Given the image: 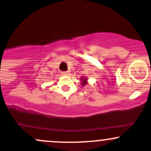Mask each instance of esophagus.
Instances as JSON below:
<instances>
[{
    "label": "esophagus",
    "mask_w": 151,
    "mask_h": 151,
    "mask_svg": "<svg viewBox=\"0 0 151 151\" xmlns=\"http://www.w3.org/2000/svg\"><path fill=\"white\" fill-rule=\"evenodd\" d=\"M62 75H63V76H68V75H69L70 73L68 72V71H65V72H62Z\"/></svg>",
    "instance_id": "obj_1"
}]
</instances>
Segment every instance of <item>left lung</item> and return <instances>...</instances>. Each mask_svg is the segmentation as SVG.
I'll return each mask as SVG.
<instances>
[{
	"instance_id": "8db88e82",
	"label": "left lung",
	"mask_w": 151,
	"mask_h": 151,
	"mask_svg": "<svg viewBox=\"0 0 151 151\" xmlns=\"http://www.w3.org/2000/svg\"><path fill=\"white\" fill-rule=\"evenodd\" d=\"M87 80H88L87 78L85 77V76H82V77L80 78L81 84L82 86H85V85H86L88 83Z\"/></svg>"
}]
</instances>
